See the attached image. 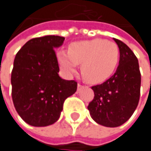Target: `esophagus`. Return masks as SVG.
Segmentation results:
<instances>
[{
  "label": "esophagus",
  "mask_w": 151,
  "mask_h": 151,
  "mask_svg": "<svg viewBox=\"0 0 151 151\" xmlns=\"http://www.w3.org/2000/svg\"><path fill=\"white\" fill-rule=\"evenodd\" d=\"M83 87V86L81 84H78V90H80Z\"/></svg>",
  "instance_id": "obj_1"
}]
</instances>
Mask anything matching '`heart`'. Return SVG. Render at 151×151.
<instances>
[{
    "instance_id": "heart-1",
    "label": "heart",
    "mask_w": 151,
    "mask_h": 151,
    "mask_svg": "<svg viewBox=\"0 0 151 151\" xmlns=\"http://www.w3.org/2000/svg\"><path fill=\"white\" fill-rule=\"evenodd\" d=\"M118 45L111 41L96 38L72 44L69 51L58 50L57 59L62 72L70 76L81 65L84 78L92 83L105 80L114 72L119 63Z\"/></svg>"
}]
</instances>
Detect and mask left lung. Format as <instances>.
Segmentation results:
<instances>
[{
  "instance_id": "left-lung-1",
  "label": "left lung",
  "mask_w": 151,
  "mask_h": 151,
  "mask_svg": "<svg viewBox=\"0 0 151 151\" xmlns=\"http://www.w3.org/2000/svg\"><path fill=\"white\" fill-rule=\"evenodd\" d=\"M114 40L120 50L119 65L110 78L92 86L94 97L87 106L98 124L109 128L121 126L131 117L139 102L141 87L136 55L123 42Z\"/></svg>"
}]
</instances>
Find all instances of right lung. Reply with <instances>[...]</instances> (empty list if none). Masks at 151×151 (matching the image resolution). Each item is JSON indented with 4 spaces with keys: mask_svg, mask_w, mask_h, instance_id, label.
Listing matches in <instances>:
<instances>
[{
    "mask_svg": "<svg viewBox=\"0 0 151 151\" xmlns=\"http://www.w3.org/2000/svg\"><path fill=\"white\" fill-rule=\"evenodd\" d=\"M65 37L45 36L28 41L15 55L11 73L12 100L16 112L28 124L45 127L56 122L66 98L77 90L75 80L58 75L55 48Z\"/></svg>",
    "mask_w": 151,
    "mask_h": 151,
    "instance_id": "add662e5",
    "label": "right lung"
}]
</instances>
